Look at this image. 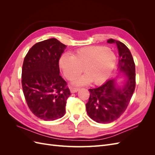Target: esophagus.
Wrapping results in <instances>:
<instances>
[{
  "instance_id": "34e87169",
  "label": "esophagus",
  "mask_w": 155,
  "mask_h": 155,
  "mask_svg": "<svg viewBox=\"0 0 155 155\" xmlns=\"http://www.w3.org/2000/svg\"><path fill=\"white\" fill-rule=\"evenodd\" d=\"M79 89L78 88H74V87H70V92L71 93H75V92H77Z\"/></svg>"
}]
</instances>
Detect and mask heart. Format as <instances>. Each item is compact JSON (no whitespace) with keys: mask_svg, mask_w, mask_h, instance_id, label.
<instances>
[{"mask_svg":"<svg viewBox=\"0 0 155 155\" xmlns=\"http://www.w3.org/2000/svg\"><path fill=\"white\" fill-rule=\"evenodd\" d=\"M116 62L115 54L105 46H95L81 48L72 55L63 54L59 59V66L64 76L72 79L85 73L73 81L74 85H83L92 81L100 85L109 78Z\"/></svg>","mask_w":155,"mask_h":155,"instance_id":"heart-1","label":"heart"}]
</instances>
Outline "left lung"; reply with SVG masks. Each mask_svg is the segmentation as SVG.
<instances>
[{"label":"left lung","instance_id":"1","mask_svg":"<svg viewBox=\"0 0 155 155\" xmlns=\"http://www.w3.org/2000/svg\"><path fill=\"white\" fill-rule=\"evenodd\" d=\"M108 43H115L119 53L118 70L123 72L125 81L120 87L116 79H109L104 85L89 89L90 96L86 104L88 116L100 124H109L118 119L127 107L136 85L135 64L129 49L120 41L110 39Z\"/></svg>","mask_w":155,"mask_h":155}]
</instances>
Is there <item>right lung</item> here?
I'll return each instance as SVG.
<instances>
[{"label": "right lung", "mask_w": 155, "mask_h": 155, "mask_svg": "<svg viewBox=\"0 0 155 155\" xmlns=\"http://www.w3.org/2000/svg\"><path fill=\"white\" fill-rule=\"evenodd\" d=\"M67 46L51 38L35 44L26 55L22 68V87L32 113L45 121L62 118L70 95L59 75V59Z\"/></svg>", "instance_id": "1"}]
</instances>
